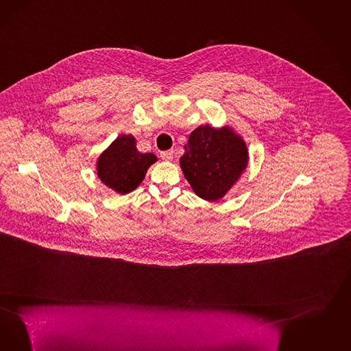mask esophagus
Segmentation results:
<instances>
[{"mask_svg":"<svg viewBox=\"0 0 351 351\" xmlns=\"http://www.w3.org/2000/svg\"><path fill=\"white\" fill-rule=\"evenodd\" d=\"M160 158L163 159V160H172L173 159V150H167V152H162L160 153Z\"/></svg>","mask_w":351,"mask_h":351,"instance_id":"34e87169","label":"esophagus"}]
</instances>
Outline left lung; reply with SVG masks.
<instances>
[{
    "label": "left lung",
    "mask_w": 351,
    "mask_h": 351,
    "mask_svg": "<svg viewBox=\"0 0 351 351\" xmlns=\"http://www.w3.org/2000/svg\"><path fill=\"white\" fill-rule=\"evenodd\" d=\"M249 165V150L233 127H197L189 134L180 169L199 198L215 202L241 179Z\"/></svg>",
    "instance_id": "obj_1"
}]
</instances>
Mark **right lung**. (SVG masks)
Listing matches in <instances>:
<instances>
[{"label":"right lung","instance_id":"obj_1","mask_svg":"<svg viewBox=\"0 0 351 351\" xmlns=\"http://www.w3.org/2000/svg\"><path fill=\"white\" fill-rule=\"evenodd\" d=\"M136 144L132 134H121L97 158V178L115 193H131L157 162L154 154L140 153Z\"/></svg>","mask_w":351,"mask_h":351}]
</instances>
